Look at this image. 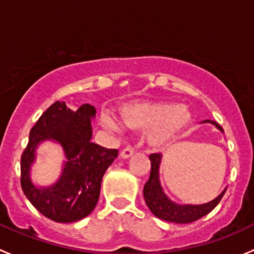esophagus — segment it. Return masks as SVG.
Returning a JSON list of instances; mask_svg holds the SVG:
<instances>
[{
    "instance_id": "obj_1",
    "label": "esophagus",
    "mask_w": 254,
    "mask_h": 254,
    "mask_svg": "<svg viewBox=\"0 0 254 254\" xmlns=\"http://www.w3.org/2000/svg\"><path fill=\"white\" fill-rule=\"evenodd\" d=\"M133 153H134V149L130 148V146H127V148H125L124 150L121 151L120 156H121L122 159H128V158H129V156L133 155Z\"/></svg>"
}]
</instances>
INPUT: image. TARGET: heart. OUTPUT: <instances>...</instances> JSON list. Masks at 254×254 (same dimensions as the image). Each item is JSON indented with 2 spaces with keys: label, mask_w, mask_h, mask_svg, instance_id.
Returning <instances> with one entry per match:
<instances>
[{
  "label": "heart",
  "mask_w": 254,
  "mask_h": 254,
  "mask_svg": "<svg viewBox=\"0 0 254 254\" xmlns=\"http://www.w3.org/2000/svg\"><path fill=\"white\" fill-rule=\"evenodd\" d=\"M101 126L119 132L122 126L145 130V142L153 149L170 145L192 122V114L186 106L169 101H133L120 109V122L109 115L100 120Z\"/></svg>",
  "instance_id": "heart-1"
}]
</instances>
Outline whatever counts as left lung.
Segmentation results:
<instances>
[{
	"mask_svg": "<svg viewBox=\"0 0 254 254\" xmlns=\"http://www.w3.org/2000/svg\"><path fill=\"white\" fill-rule=\"evenodd\" d=\"M205 122L214 125L220 132L224 133L223 128L215 121L205 120L202 124H205ZM149 159L151 161L150 176H149L148 182L144 185L143 195H144L145 203L148 205L149 210L156 218L175 224L193 223V221L198 220L202 216L210 213L223 198L226 188L218 197L214 198L210 202L204 203V204H179V203H175L174 200L170 199L165 194L160 182V165L161 160H163V155L159 153H154L149 155Z\"/></svg>",
	"mask_w": 254,
	"mask_h": 254,
	"instance_id": "1",
	"label": "left lung"
}]
</instances>
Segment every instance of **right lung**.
Returning <instances> with one entry per match:
<instances>
[{
  "label": "right lung",
  "mask_w": 254,
  "mask_h": 254,
  "mask_svg": "<svg viewBox=\"0 0 254 254\" xmlns=\"http://www.w3.org/2000/svg\"><path fill=\"white\" fill-rule=\"evenodd\" d=\"M95 114L88 104L72 111L66 103L56 101L30 129L29 143L20 160V184L31 204L56 223L78 221L94 210L104 174L119 153L91 142ZM46 140L62 146L65 160L56 183L38 186L31 180V166L38 145Z\"/></svg>",
  "instance_id": "1"
}]
</instances>
